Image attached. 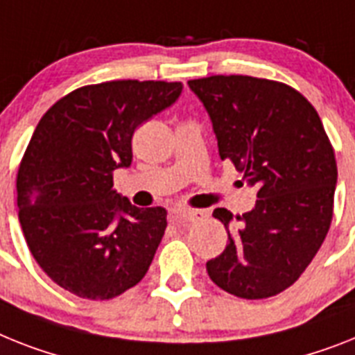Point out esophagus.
I'll return each mask as SVG.
<instances>
[{
  "label": "esophagus",
  "mask_w": 355,
  "mask_h": 355,
  "mask_svg": "<svg viewBox=\"0 0 355 355\" xmlns=\"http://www.w3.org/2000/svg\"><path fill=\"white\" fill-rule=\"evenodd\" d=\"M203 216L205 214L199 212V210H190V209L174 210V218L180 219V221H187V223H192V221L203 219Z\"/></svg>",
  "instance_id": "esophagus-1"
}]
</instances>
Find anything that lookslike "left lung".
Returning <instances> with one entry per match:
<instances>
[{"mask_svg":"<svg viewBox=\"0 0 355 355\" xmlns=\"http://www.w3.org/2000/svg\"><path fill=\"white\" fill-rule=\"evenodd\" d=\"M218 137L221 159L257 187L250 212L214 210L228 243L207 263L210 279L241 300L292 286L329 234L336 154L318 110L290 85L252 76L190 79Z\"/></svg>","mask_w":355,"mask_h":355,"instance_id":"1","label":"left lung"}]
</instances>
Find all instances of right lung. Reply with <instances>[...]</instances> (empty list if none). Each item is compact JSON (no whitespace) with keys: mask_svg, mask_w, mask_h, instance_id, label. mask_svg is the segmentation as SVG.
Here are the masks:
<instances>
[{"mask_svg":"<svg viewBox=\"0 0 355 355\" xmlns=\"http://www.w3.org/2000/svg\"><path fill=\"white\" fill-rule=\"evenodd\" d=\"M180 81L85 85L37 123L17 171V209L41 270L83 300H114L145 277L166 228L163 207L137 209L114 184L132 136L180 98Z\"/></svg>","mask_w":355,"mask_h":355,"instance_id":"obj_1","label":"right lung"}]
</instances>
